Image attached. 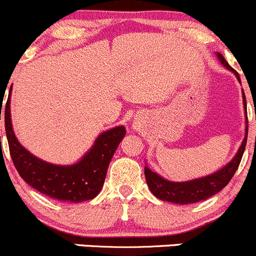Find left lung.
<instances>
[{
    "label": "left lung",
    "mask_w": 256,
    "mask_h": 256,
    "mask_svg": "<svg viewBox=\"0 0 256 256\" xmlns=\"http://www.w3.org/2000/svg\"><path fill=\"white\" fill-rule=\"evenodd\" d=\"M216 56L218 60H220V63H222L228 70L234 73L235 77L239 80V83H242L236 70H234L230 67L229 63L225 60V58L222 57L220 53H216ZM242 103H244V110L245 114H246V100H245L244 90H242ZM246 139L248 116H245L244 139H242V144H240L239 149H238L234 158H232L229 163L225 164L222 168H220L219 170L214 172L213 174H209V176H202V178L192 179V180L170 182L168 180V179L160 176L158 173H156V172L150 170V169L146 166V168H144V174H146V184H148L149 189H150V192L153 193V196L163 202H169V203L182 204V206H184V204H193L198 203V202L200 200H206V199L210 198L214 194L219 193V192L229 183L230 179L232 178V176H234L235 172H236L238 166H239L240 160H242V154H244L245 146H246Z\"/></svg>",
    "instance_id": "obj_1"
}]
</instances>
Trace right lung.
<instances>
[{"label": "right lung", "mask_w": 256, "mask_h": 256, "mask_svg": "<svg viewBox=\"0 0 256 256\" xmlns=\"http://www.w3.org/2000/svg\"><path fill=\"white\" fill-rule=\"evenodd\" d=\"M10 104L11 90L4 108V127L11 158L21 178L40 193L60 202L80 203L96 198L104 184L110 159L124 138L126 128L118 126L100 133L90 150L76 163L68 166L48 163L34 156L18 142L12 127Z\"/></svg>", "instance_id": "obj_1"}]
</instances>
